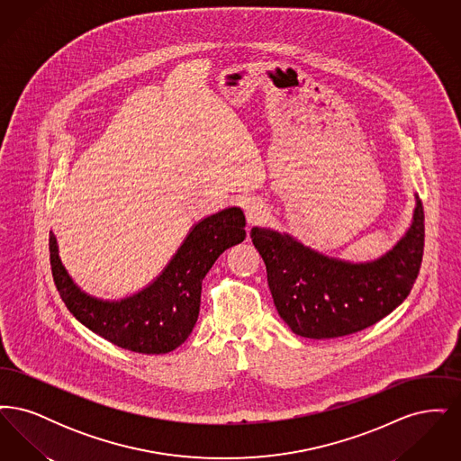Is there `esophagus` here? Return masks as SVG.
<instances>
[{"label": "esophagus", "mask_w": 461, "mask_h": 461, "mask_svg": "<svg viewBox=\"0 0 461 461\" xmlns=\"http://www.w3.org/2000/svg\"><path fill=\"white\" fill-rule=\"evenodd\" d=\"M243 209L249 224H263L269 218V209L261 198H247L243 202Z\"/></svg>", "instance_id": "obj_1"}]
</instances>
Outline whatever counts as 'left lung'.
<instances>
[{
    "instance_id": "obj_1",
    "label": "left lung",
    "mask_w": 461,
    "mask_h": 461,
    "mask_svg": "<svg viewBox=\"0 0 461 461\" xmlns=\"http://www.w3.org/2000/svg\"><path fill=\"white\" fill-rule=\"evenodd\" d=\"M404 237L375 261L329 258L269 228H252L278 314L295 335L335 339L368 329L411 292L423 256V205L415 195Z\"/></svg>"
}]
</instances>
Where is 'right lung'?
I'll return each mask as SVG.
<instances>
[{"label":"right lung","mask_w":461,"mask_h":461,"mask_svg":"<svg viewBox=\"0 0 461 461\" xmlns=\"http://www.w3.org/2000/svg\"><path fill=\"white\" fill-rule=\"evenodd\" d=\"M245 240L240 207H228L198 221L173 259L154 282L121 301H104L74 284L50 231L53 282L67 309L86 329L117 348L140 354H166L179 348L195 327L202 280L221 254Z\"/></svg>","instance_id":"right-lung-1"}]
</instances>
